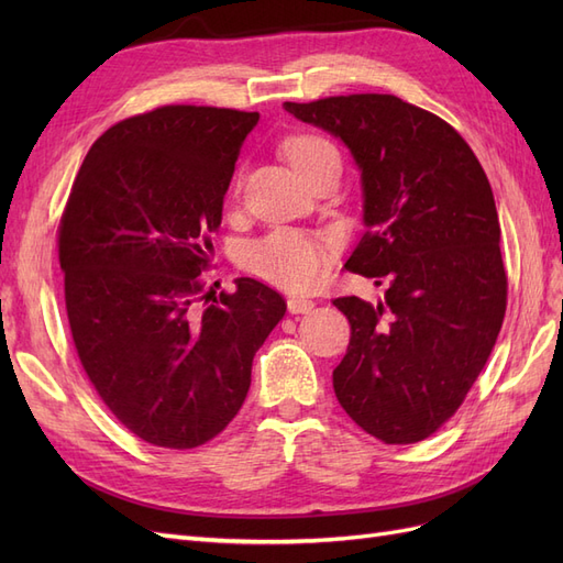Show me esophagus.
Returning <instances> with one entry per match:
<instances>
[{
	"mask_svg": "<svg viewBox=\"0 0 563 563\" xmlns=\"http://www.w3.org/2000/svg\"><path fill=\"white\" fill-rule=\"evenodd\" d=\"M288 312L291 314H308L314 308V300L310 298H288Z\"/></svg>",
	"mask_w": 563,
	"mask_h": 563,
	"instance_id": "obj_1",
	"label": "esophagus"
}]
</instances>
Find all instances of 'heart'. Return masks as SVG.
I'll list each match as a JSON object with an SVG mask.
<instances>
[{
  "instance_id": "obj_1",
  "label": "heart",
  "mask_w": 563,
  "mask_h": 563,
  "mask_svg": "<svg viewBox=\"0 0 563 563\" xmlns=\"http://www.w3.org/2000/svg\"><path fill=\"white\" fill-rule=\"evenodd\" d=\"M284 155L300 176L310 172L323 157L338 155L335 147L321 135L300 133L284 143ZM244 267L263 282L291 291L312 288L323 275L327 251L317 236L300 230H275L244 249Z\"/></svg>"
}]
</instances>
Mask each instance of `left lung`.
I'll return each instance as SVG.
<instances>
[{"mask_svg": "<svg viewBox=\"0 0 563 563\" xmlns=\"http://www.w3.org/2000/svg\"><path fill=\"white\" fill-rule=\"evenodd\" d=\"M284 110L350 150L366 232L345 267L387 286L376 305L333 300L352 327L335 397L371 437L416 444L457 411L503 327L507 275L490 183L463 135L397 96Z\"/></svg>", "mask_w": 563, "mask_h": 563, "instance_id": "1", "label": "left lung"}]
</instances>
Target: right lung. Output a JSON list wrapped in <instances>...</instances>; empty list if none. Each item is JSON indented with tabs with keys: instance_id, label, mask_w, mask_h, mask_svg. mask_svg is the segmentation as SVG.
Instances as JSON below:
<instances>
[{
	"instance_id": "add662e5",
	"label": "right lung",
	"mask_w": 563,
	"mask_h": 563,
	"mask_svg": "<svg viewBox=\"0 0 563 563\" xmlns=\"http://www.w3.org/2000/svg\"><path fill=\"white\" fill-rule=\"evenodd\" d=\"M258 119L197 106L129 117L91 145L63 211L58 258L79 362L147 444L183 451L223 432L286 312L251 277L213 300L199 279Z\"/></svg>"
}]
</instances>
